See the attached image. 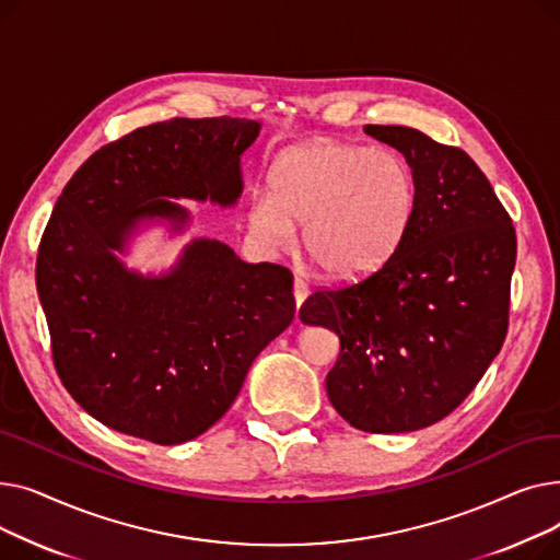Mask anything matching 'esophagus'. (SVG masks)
I'll return each mask as SVG.
<instances>
[{
  "mask_svg": "<svg viewBox=\"0 0 560 560\" xmlns=\"http://www.w3.org/2000/svg\"><path fill=\"white\" fill-rule=\"evenodd\" d=\"M292 295H295V306L300 308L308 298V285L302 279H295V283H292Z\"/></svg>",
  "mask_w": 560,
  "mask_h": 560,
  "instance_id": "1",
  "label": "esophagus"
}]
</instances>
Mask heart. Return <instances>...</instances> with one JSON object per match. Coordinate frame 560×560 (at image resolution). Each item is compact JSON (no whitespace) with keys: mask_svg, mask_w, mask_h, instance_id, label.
<instances>
[{"mask_svg":"<svg viewBox=\"0 0 560 560\" xmlns=\"http://www.w3.org/2000/svg\"><path fill=\"white\" fill-rule=\"evenodd\" d=\"M418 209L410 165L393 150L317 140L281 152L270 172V192H254L249 231L283 249L304 222L302 245L331 279L376 272L404 241Z\"/></svg>","mask_w":560,"mask_h":560,"instance_id":"heart-1","label":"heart"}]
</instances>
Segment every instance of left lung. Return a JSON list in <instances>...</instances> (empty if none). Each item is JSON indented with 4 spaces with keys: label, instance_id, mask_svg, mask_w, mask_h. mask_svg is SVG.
Wrapping results in <instances>:
<instances>
[{
    "label": "left lung",
    "instance_id": "1",
    "mask_svg": "<svg viewBox=\"0 0 560 560\" xmlns=\"http://www.w3.org/2000/svg\"><path fill=\"white\" fill-rule=\"evenodd\" d=\"M365 133L413 170V224L374 275L315 292L300 319L340 338L327 374L338 413L368 433H408L450 416L502 349L517 243L486 174L458 147L399 125Z\"/></svg>",
    "mask_w": 560,
    "mask_h": 560
}]
</instances>
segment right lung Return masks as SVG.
I'll return each instance as SVG.
<instances>
[{
    "label": "right lung",
    "instance_id": "add662e5",
    "mask_svg": "<svg viewBox=\"0 0 560 560\" xmlns=\"http://www.w3.org/2000/svg\"><path fill=\"white\" fill-rule=\"evenodd\" d=\"M260 122L176 117L102 147L58 197L36 288L54 363L72 399L113 431L179 445L238 397L260 351L295 317L292 275L245 262L218 238H192L161 272L129 268L136 235H182L179 199L233 209L241 159Z\"/></svg>",
    "mask_w": 560,
    "mask_h": 560
}]
</instances>
